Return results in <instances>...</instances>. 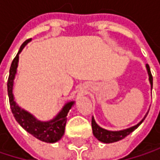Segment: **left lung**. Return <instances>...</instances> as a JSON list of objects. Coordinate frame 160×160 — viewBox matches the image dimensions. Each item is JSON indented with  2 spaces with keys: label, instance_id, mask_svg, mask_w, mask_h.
<instances>
[{
  "label": "left lung",
  "instance_id": "8db88e82",
  "mask_svg": "<svg viewBox=\"0 0 160 160\" xmlns=\"http://www.w3.org/2000/svg\"><path fill=\"white\" fill-rule=\"evenodd\" d=\"M145 68H146V70H147V73H148V77H149V82H150V85H151V91H152V88H153V77H152V74H151V71H150V68L149 66L146 64L145 65ZM148 112L145 114V116L144 117V118L139 122L137 123L136 125L132 126V127H130L128 129H124V130H121V131H108V130H106V129H103L101 128L94 120L93 117L92 118V133L93 135L95 136V138H97L100 142L102 143H105V144H110V143H115V142H118L119 140H122L123 138H125L127 135H129L130 133H132L135 129H137L141 123L143 122L145 118V117L147 116Z\"/></svg>",
  "mask_w": 160,
  "mask_h": 160
}]
</instances>
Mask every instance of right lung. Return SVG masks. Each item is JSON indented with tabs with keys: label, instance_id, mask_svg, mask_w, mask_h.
Listing matches in <instances>:
<instances>
[{
	"label": "right lung",
	"instance_id": "obj_1",
	"mask_svg": "<svg viewBox=\"0 0 160 160\" xmlns=\"http://www.w3.org/2000/svg\"><path fill=\"white\" fill-rule=\"evenodd\" d=\"M31 41V39L27 40L19 49L15 59L13 60L9 71V78L7 81V91H8V97L10 102V107L12 109V113L16 120L20 124V126L25 129L28 133L36 137L37 139L45 142V143H56L59 141L64 133H65V127L67 123V116L69 112L70 108L74 106L75 101H70L65 104L62 109L58 112V114L48 121H42L35 118L31 113L21 108L15 101V96L13 93L14 89V81L16 79L17 73V67L19 61V53L22 52L24 47Z\"/></svg>",
	"mask_w": 160,
	"mask_h": 160
}]
</instances>
